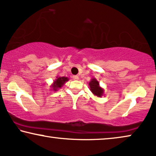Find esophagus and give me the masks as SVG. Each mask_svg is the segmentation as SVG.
<instances>
[{
	"mask_svg": "<svg viewBox=\"0 0 156 156\" xmlns=\"http://www.w3.org/2000/svg\"><path fill=\"white\" fill-rule=\"evenodd\" d=\"M73 80H78V79H79L78 76H73Z\"/></svg>",
	"mask_w": 156,
	"mask_h": 156,
	"instance_id": "1",
	"label": "esophagus"
}]
</instances>
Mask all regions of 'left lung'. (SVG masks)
Masks as SVG:
<instances>
[{
    "mask_svg": "<svg viewBox=\"0 0 156 156\" xmlns=\"http://www.w3.org/2000/svg\"><path fill=\"white\" fill-rule=\"evenodd\" d=\"M90 90L95 96L98 98H102L104 95V89L100 86V83L97 79L93 78L88 83Z\"/></svg>",
    "mask_w": 156,
    "mask_h": 156,
    "instance_id": "obj_1",
    "label": "left lung"
}]
</instances>
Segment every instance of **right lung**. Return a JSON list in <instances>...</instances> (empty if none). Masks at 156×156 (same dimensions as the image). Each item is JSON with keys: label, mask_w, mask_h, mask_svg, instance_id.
Here are the masks:
<instances>
[{"label": "right lung", "mask_w": 156, "mask_h": 156, "mask_svg": "<svg viewBox=\"0 0 156 156\" xmlns=\"http://www.w3.org/2000/svg\"><path fill=\"white\" fill-rule=\"evenodd\" d=\"M69 78L64 77V76H63V77L57 76V77H56L55 80H54L53 83H52L51 86H50V87H51V90L53 91H57L65 84L66 82L69 81Z\"/></svg>", "instance_id": "add662e5"}]
</instances>
